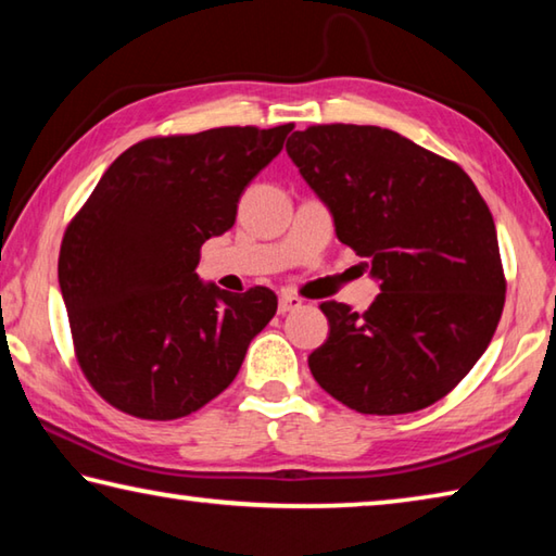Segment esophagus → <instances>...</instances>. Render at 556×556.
Here are the masks:
<instances>
[{
    "label": "esophagus",
    "mask_w": 556,
    "mask_h": 556,
    "mask_svg": "<svg viewBox=\"0 0 556 556\" xmlns=\"http://www.w3.org/2000/svg\"><path fill=\"white\" fill-rule=\"evenodd\" d=\"M301 304H304V301H301L299 296H294V294H281V296H279V314L294 312V308H301Z\"/></svg>",
    "instance_id": "esophagus-1"
}]
</instances>
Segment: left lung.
Segmentation results:
<instances>
[{"mask_svg":"<svg viewBox=\"0 0 556 556\" xmlns=\"http://www.w3.org/2000/svg\"><path fill=\"white\" fill-rule=\"evenodd\" d=\"M287 154L333 213L338 240L368 257L380 294L357 314L324 301L321 388L361 414H409L456 388L491 343L505 271L491 208L451 159L372 125H312Z\"/></svg>","mask_w":556,"mask_h":556,"instance_id":"obj_1","label":"left lung"}]
</instances>
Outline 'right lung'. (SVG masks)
I'll return each mask as SVG.
<instances>
[{
	"label": "right lung",
	"mask_w": 556,
	"mask_h": 556,
	"mask_svg": "<svg viewBox=\"0 0 556 556\" xmlns=\"http://www.w3.org/2000/svg\"><path fill=\"white\" fill-rule=\"evenodd\" d=\"M294 125L149 137L122 152L63 232L73 353L102 400L137 419L199 412L228 388L277 312L267 287L230 294L195 275L252 178Z\"/></svg>",
	"instance_id": "1"
}]
</instances>
